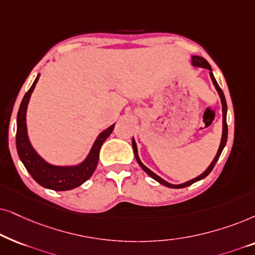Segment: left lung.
<instances>
[{
  "mask_svg": "<svg viewBox=\"0 0 255 255\" xmlns=\"http://www.w3.org/2000/svg\"><path fill=\"white\" fill-rule=\"evenodd\" d=\"M191 60H192V63H191V64H192L193 66H197V67H203V69H208V70L210 71V77H211L212 83H213V85H215V87H216L217 92H218V94H219V97H220V101H222V106H223V134H222V140H220V144H219L218 151H217V154H216V156H215V158H213V161L211 162V164L209 165L208 169H206V170H205L204 172H203V174H201L199 176H197L196 178L190 179V181L185 182V183H182V184H171V183H169V182H167V181H164V179L161 178V177H159V176L156 175L155 172H152V171L150 170V169H148V168L145 167V165L143 164V163L141 162V159H140V157H138V154H137V147H136V143H135V140H134V138H133V140H131V144H133V150H134L135 158H136V161H137L138 164L141 165V168L143 169V170H144L145 172H147V174H148L149 176H150L151 178H154L155 181H157L158 183H161L162 185L168 186V188H172V189H181V188H185V186H189V185L193 184V183H195V182H198V181H201V179L205 178L206 176H208V175L210 174V172L212 171V169L215 168L216 163H217V161H218L219 156H220V154H222L223 149H224V147H225L226 141H227V124H226L227 105H226L225 96H224V93H223L222 88L219 87L218 83H217V80L215 79V77H213L212 69H211V66H210V64H209L208 62H206V60H205L204 58H203V57H199V56H191Z\"/></svg>",
  "mask_w": 255,
  "mask_h": 255,
  "instance_id": "obj_1",
  "label": "left lung"
}]
</instances>
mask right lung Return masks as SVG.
I'll return each mask as SVG.
<instances>
[{
  "mask_svg": "<svg viewBox=\"0 0 255 255\" xmlns=\"http://www.w3.org/2000/svg\"><path fill=\"white\" fill-rule=\"evenodd\" d=\"M39 79V74L33 81L30 90L23 98L18 113H17V133H16V148L19 158L31 177L38 183L39 185L46 189L56 190V191H66L77 188L87 181L96 170L98 159H99V151L105 140L110 136L114 129L112 125L103 133L98 135L97 140L88 152L87 157L83 162L76 165H53L40 157L28 136V128H26V110L30 97L35 90L37 81Z\"/></svg>",
  "mask_w": 255,
  "mask_h": 255,
  "instance_id": "right-lung-1",
  "label": "right lung"
}]
</instances>
